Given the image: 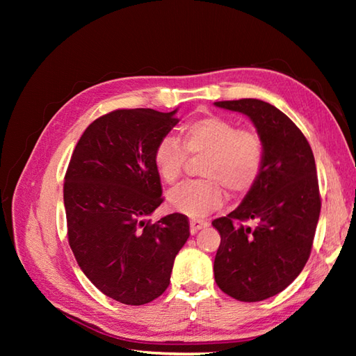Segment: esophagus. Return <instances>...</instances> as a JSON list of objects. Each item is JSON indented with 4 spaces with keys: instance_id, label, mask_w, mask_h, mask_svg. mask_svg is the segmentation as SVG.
<instances>
[{
    "instance_id": "1",
    "label": "esophagus",
    "mask_w": 356,
    "mask_h": 356,
    "mask_svg": "<svg viewBox=\"0 0 356 356\" xmlns=\"http://www.w3.org/2000/svg\"><path fill=\"white\" fill-rule=\"evenodd\" d=\"M208 226V222L205 220H200V218H191L190 220V229H191V234H195L197 231L207 228Z\"/></svg>"
}]
</instances>
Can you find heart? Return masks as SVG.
I'll return each instance as SVG.
<instances>
[{
  "label": "heart",
  "instance_id": "1",
  "mask_svg": "<svg viewBox=\"0 0 356 356\" xmlns=\"http://www.w3.org/2000/svg\"><path fill=\"white\" fill-rule=\"evenodd\" d=\"M179 143L163 138L157 143L154 166L168 185L182 177L186 156L203 157L199 176L168 194L170 205L191 217H203L223 203L225 191L237 199L259 182L264 168L266 149L261 136L252 128H238L232 119L207 115L195 118L180 128Z\"/></svg>",
  "mask_w": 356,
  "mask_h": 356
}]
</instances>
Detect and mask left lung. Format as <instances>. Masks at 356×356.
I'll return each mask as SVG.
<instances>
[{
  "instance_id": "left-lung-1",
  "label": "left lung",
  "mask_w": 356,
  "mask_h": 356,
  "mask_svg": "<svg viewBox=\"0 0 356 356\" xmlns=\"http://www.w3.org/2000/svg\"><path fill=\"white\" fill-rule=\"evenodd\" d=\"M252 120L266 149L259 182L226 217L216 218L220 246L214 277L238 301H261L286 289L312 251L321 197L312 148L283 111L260 99L216 102ZM256 222L255 227L244 223Z\"/></svg>"
}]
</instances>
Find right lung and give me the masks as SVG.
<instances>
[{
  "instance_id": "add662e5",
  "label": "right lung",
  "mask_w": 356,
  "mask_h": 356,
  "mask_svg": "<svg viewBox=\"0 0 356 356\" xmlns=\"http://www.w3.org/2000/svg\"><path fill=\"white\" fill-rule=\"evenodd\" d=\"M174 113L119 108L97 118L78 140L64 177L74 259L97 289L124 305L161 297L190 237L185 214L147 220L163 202L153 154L179 122Z\"/></svg>"
}]
</instances>
